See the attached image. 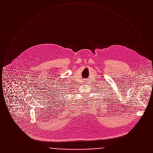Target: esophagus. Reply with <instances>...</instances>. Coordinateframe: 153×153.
I'll list each match as a JSON object with an SVG mask.
<instances>
[{"label": "esophagus", "instance_id": "34e87169", "mask_svg": "<svg viewBox=\"0 0 153 153\" xmlns=\"http://www.w3.org/2000/svg\"><path fill=\"white\" fill-rule=\"evenodd\" d=\"M83 82H84V83H85V84H86V83H87V79H84V80H83Z\"/></svg>", "mask_w": 153, "mask_h": 153}]
</instances>
